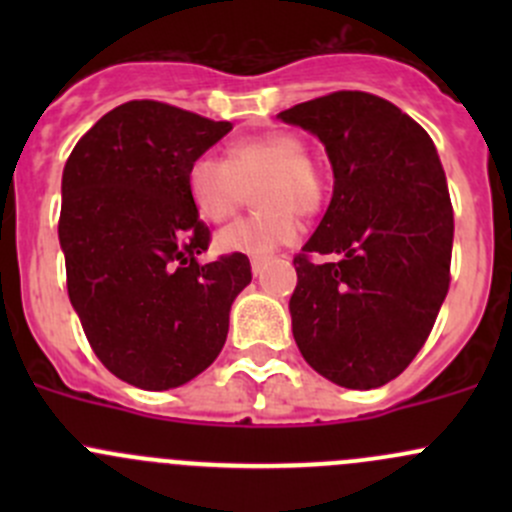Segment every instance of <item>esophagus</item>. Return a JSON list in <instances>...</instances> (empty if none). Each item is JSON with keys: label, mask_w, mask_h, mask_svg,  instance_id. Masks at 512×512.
Segmentation results:
<instances>
[{"label": "esophagus", "mask_w": 512, "mask_h": 512, "mask_svg": "<svg viewBox=\"0 0 512 512\" xmlns=\"http://www.w3.org/2000/svg\"><path fill=\"white\" fill-rule=\"evenodd\" d=\"M250 267H252V275H262V272H265V267H267V260H252L250 262Z\"/></svg>", "instance_id": "34e87169"}]
</instances>
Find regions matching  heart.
<instances>
[{"label": "heart", "mask_w": 512, "mask_h": 512, "mask_svg": "<svg viewBox=\"0 0 512 512\" xmlns=\"http://www.w3.org/2000/svg\"><path fill=\"white\" fill-rule=\"evenodd\" d=\"M252 193L257 213L235 220L215 237L227 255L252 260L272 255L299 235V220L319 213L327 198V175L307 156V143L292 131H270L227 146L225 160L205 153L188 170V193L195 210L210 223H223Z\"/></svg>", "instance_id": "obj_1"}]
</instances>
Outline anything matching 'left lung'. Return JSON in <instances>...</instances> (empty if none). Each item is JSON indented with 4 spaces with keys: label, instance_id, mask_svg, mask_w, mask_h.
Instances as JSON below:
<instances>
[{
    "label": "left lung",
    "instance_id": "8db88e82",
    "mask_svg": "<svg viewBox=\"0 0 512 512\" xmlns=\"http://www.w3.org/2000/svg\"><path fill=\"white\" fill-rule=\"evenodd\" d=\"M327 148L334 193L294 257L292 334L347 389L389 384L426 344L451 285L453 208L431 136L386 98L334 91L280 113Z\"/></svg>",
    "mask_w": 512,
    "mask_h": 512
}]
</instances>
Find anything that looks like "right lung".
<instances>
[{
	"mask_svg": "<svg viewBox=\"0 0 512 512\" xmlns=\"http://www.w3.org/2000/svg\"><path fill=\"white\" fill-rule=\"evenodd\" d=\"M232 131L160 101H128L81 136L61 178L59 242L86 339L146 391L183 386L218 359L245 255L200 265L210 230L188 193L193 160Z\"/></svg>",
	"mask_w": 512,
	"mask_h": 512,
	"instance_id": "add662e5",
	"label": "right lung"
}]
</instances>
